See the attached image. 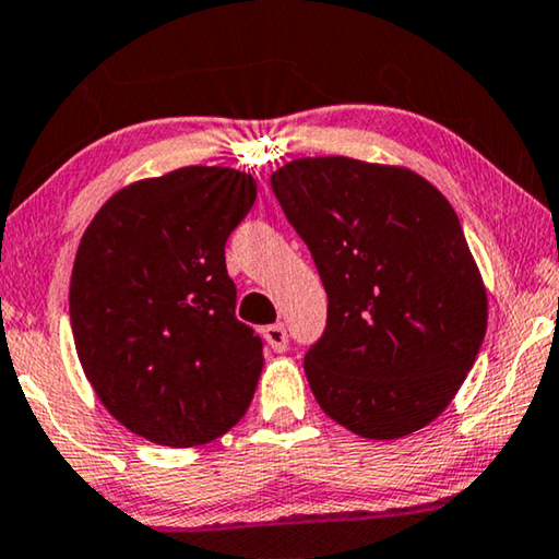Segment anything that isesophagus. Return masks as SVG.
I'll return each instance as SVG.
<instances>
[{
  "label": "esophagus",
  "instance_id": "esophagus-1",
  "mask_svg": "<svg viewBox=\"0 0 559 559\" xmlns=\"http://www.w3.org/2000/svg\"><path fill=\"white\" fill-rule=\"evenodd\" d=\"M264 340H266V345H270L274 353H285L287 345H289L287 328L282 325V322H277V325L264 328Z\"/></svg>",
  "mask_w": 559,
  "mask_h": 559
}]
</instances>
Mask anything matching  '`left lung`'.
Segmentation results:
<instances>
[{
    "instance_id": "left-lung-1",
    "label": "left lung",
    "mask_w": 559,
    "mask_h": 559,
    "mask_svg": "<svg viewBox=\"0 0 559 559\" xmlns=\"http://www.w3.org/2000/svg\"><path fill=\"white\" fill-rule=\"evenodd\" d=\"M328 293L305 376L325 414L391 441L454 401L487 333V289L447 197L403 166L345 156L272 174Z\"/></svg>"
}]
</instances>
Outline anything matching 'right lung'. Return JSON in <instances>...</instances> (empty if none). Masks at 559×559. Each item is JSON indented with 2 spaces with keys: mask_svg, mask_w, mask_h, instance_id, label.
Here are the masks:
<instances>
[{
  "mask_svg": "<svg viewBox=\"0 0 559 559\" xmlns=\"http://www.w3.org/2000/svg\"><path fill=\"white\" fill-rule=\"evenodd\" d=\"M254 199L237 168H176L112 193L80 239V366L110 416L160 447L219 439L252 403L262 337L234 314L224 247Z\"/></svg>",
  "mask_w": 559,
  "mask_h": 559,
  "instance_id": "right-lung-1",
  "label": "right lung"
}]
</instances>
